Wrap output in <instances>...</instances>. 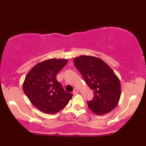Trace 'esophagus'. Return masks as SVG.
<instances>
[{
    "label": "esophagus",
    "instance_id": "34e87169",
    "mask_svg": "<svg viewBox=\"0 0 146 146\" xmlns=\"http://www.w3.org/2000/svg\"><path fill=\"white\" fill-rule=\"evenodd\" d=\"M78 91H79V90H78V88H74V90H73V95L77 94V93H78Z\"/></svg>",
    "mask_w": 146,
    "mask_h": 146
}]
</instances>
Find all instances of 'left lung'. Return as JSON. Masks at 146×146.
Wrapping results in <instances>:
<instances>
[{
  "instance_id": "obj_1",
  "label": "left lung",
  "mask_w": 146,
  "mask_h": 146,
  "mask_svg": "<svg viewBox=\"0 0 146 146\" xmlns=\"http://www.w3.org/2000/svg\"><path fill=\"white\" fill-rule=\"evenodd\" d=\"M74 64L93 90V99L87 101L90 110L97 115L113 110L119 100L121 84L111 68L100 58L88 56L75 58Z\"/></svg>"
}]
</instances>
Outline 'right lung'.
Returning <instances> with one entry per match:
<instances>
[{"label": "right lung", "mask_w": 146, "mask_h": 146, "mask_svg": "<svg viewBox=\"0 0 146 146\" xmlns=\"http://www.w3.org/2000/svg\"><path fill=\"white\" fill-rule=\"evenodd\" d=\"M67 60L50 59L36 64L26 75L23 90L29 101L40 111L53 114L63 109L71 98L64 90L56 75Z\"/></svg>", "instance_id": "obj_1"}]
</instances>
